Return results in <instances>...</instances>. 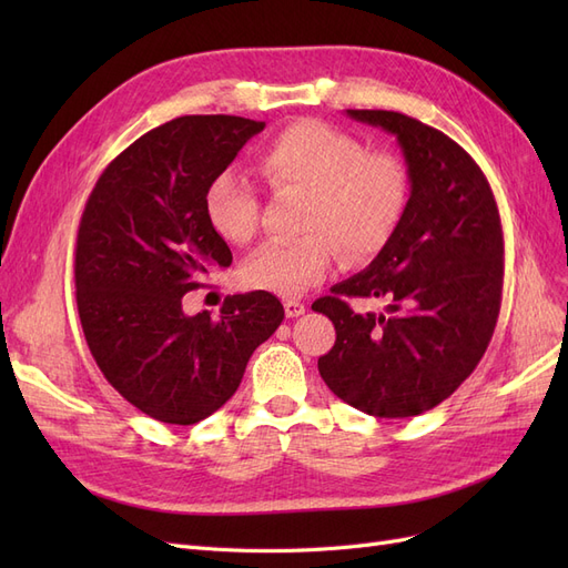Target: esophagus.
<instances>
[{"mask_svg":"<svg viewBox=\"0 0 568 568\" xmlns=\"http://www.w3.org/2000/svg\"><path fill=\"white\" fill-rule=\"evenodd\" d=\"M284 313H286V317H301L305 313V303H301L298 298H286Z\"/></svg>","mask_w":568,"mask_h":568,"instance_id":"34e87169","label":"esophagus"}]
</instances>
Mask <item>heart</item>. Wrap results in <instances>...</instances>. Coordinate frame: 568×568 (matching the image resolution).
<instances>
[{
	"instance_id": "obj_1",
	"label": "heart",
	"mask_w": 568,
	"mask_h": 568,
	"mask_svg": "<svg viewBox=\"0 0 568 568\" xmlns=\"http://www.w3.org/2000/svg\"><path fill=\"white\" fill-rule=\"evenodd\" d=\"M257 170L277 192H303L294 242H270L242 265V284L280 296L303 294L320 282L343 251L363 263L386 248L409 203V170L398 153L367 149L355 134L322 120H296L257 153ZM213 232L232 246L257 234L261 201L246 178L217 173L203 194Z\"/></svg>"
}]
</instances>
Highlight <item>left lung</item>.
Masks as SVG:
<instances>
[{
    "label": "left lung",
    "mask_w": 568,
    "mask_h": 568,
    "mask_svg": "<svg viewBox=\"0 0 568 568\" xmlns=\"http://www.w3.org/2000/svg\"><path fill=\"white\" fill-rule=\"evenodd\" d=\"M348 115L398 136L409 203L372 265L313 303L336 329L317 367L355 409L415 417L450 398L493 338L505 277L500 213L486 175L448 134L398 111ZM346 297L389 305L386 314H357Z\"/></svg>",
    "instance_id": "obj_1"
}]
</instances>
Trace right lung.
Listing matches in <instances>:
<instances>
[{
	"label": "right lung",
	"mask_w": 568,
	"mask_h": 568,
	"mask_svg": "<svg viewBox=\"0 0 568 568\" xmlns=\"http://www.w3.org/2000/svg\"><path fill=\"white\" fill-rule=\"evenodd\" d=\"M263 128L239 115L170 120L118 153L84 203L75 244L84 341L106 382L163 424H196L225 405L284 320L267 291L227 296L220 317L182 311L203 274L232 265L205 220V186Z\"/></svg>",
	"instance_id": "right-lung-1"
}]
</instances>
